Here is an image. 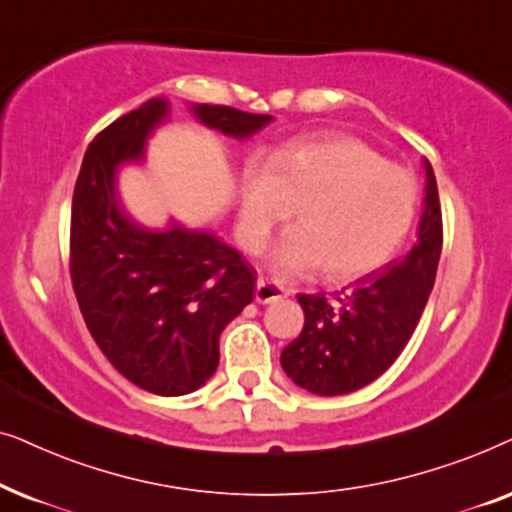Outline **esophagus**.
<instances>
[{"label":"esophagus","instance_id":"obj_1","mask_svg":"<svg viewBox=\"0 0 512 512\" xmlns=\"http://www.w3.org/2000/svg\"><path fill=\"white\" fill-rule=\"evenodd\" d=\"M290 290L283 288L278 281H271V278H257V288H255V299L260 304H271L276 299L288 297Z\"/></svg>","mask_w":512,"mask_h":512}]
</instances>
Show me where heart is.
<instances>
[{"instance_id": "1", "label": "heart", "mask_w": 512, "mask_h": 512, "mask_svg": "<svg viewBox=\"0 0 512 512\" xmlns=\"http://www.w3.org/2000/svg\"><path fill=\"white\" fill-rule=\"evenodd\" d=\"M419 189L410 170L386 163L353 138H299L245 170L238 192V236L250 252L269 243L295 213L299 227L278 245L285 274L325 267L346 283L391 262L410 234Z\"/></svg>"}]
</instances>
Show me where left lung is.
I'll return each instance as SVG.
<instances>
[{"mask_svg":"<svg viewBox=\"0 0 512 512\" xmlns=\"http://www.w3.org/2000/svg\"><path fill=\"white\" fill-rule=\"evenodd\" d=\"M417 243L400 262L325 295H299L304 327L281 353L297 386L316 395H344L384 374L410 342L431 295L442 250V210L431 163Z\"/></svg>","mask_w":512,"mask_h":512,"instance_id":"obj_1","label":"left lung"}]
</instances>
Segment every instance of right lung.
Instances as JSON below:
<instances>
[{"mask_svg": "<svg viewBox=\"0 0 512 512\" xmlns=\"http://www.w3.org/2000/svg\"><path fill=\"white\" fill-rule=\"evenodd\" d=\"M194 119L250 138L269 114L192 105ZM152 98L95 135L72 196L70 274L81 316L109 363L156 395L201 388L220 363V335L252 302L257 271L210 229L170 220L149 229L119 199V170L145 159L147 138L168 119Z\"/></svg>", "mask_w": 512, "mask_h": 512, "instance_id": "obj_1", "label": "right lung"}]
</instances>
